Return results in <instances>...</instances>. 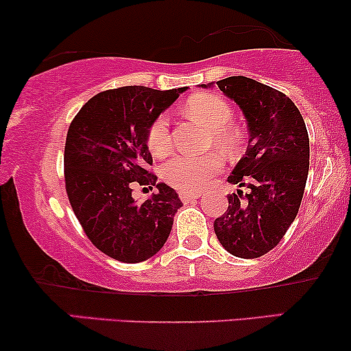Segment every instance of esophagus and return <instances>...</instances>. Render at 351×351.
<instances>
[{
    "instance_id": "34e87169",
    "label": "esophagus",
    "mask_w": 351,
    "mask_h": 351,
    "mask_svg": "<svg viewBox=\"0 0 351 351\" xmlns=\"http://www.w3.org/2000/svg\"><path fill=\"white\" fill-rule=\"evenodd\" d=\"M201 196V193L199 191H182L180 193V199L184 201V203H189V201H195V199H198Z\"/></svg>"
}]
</instances>
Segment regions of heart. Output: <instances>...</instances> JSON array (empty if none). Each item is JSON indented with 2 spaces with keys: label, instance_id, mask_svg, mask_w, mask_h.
Instances as JSON below:
<instances>
[{
  "label": "heart",
  "instance_id": "obj_1",
  "mask_svg": "<svg viewBox=\"0 0 351 351\" xmlns=\"http://www.w3.org/2000/svg\"><path fill=\"white\" fill-rule=\"evenodd\" d=\"M186 110L196 123L210 129V143L225 153H232L238 145V136L230 126L233 110L228 102L215 94H195L186 100ZM147 147L156 158L167 156L174 148L171 121L166 113L158 114L147 129ZM223 167L222 156L217 153L203 156L179 155L162 166V179L180 191H198L208 185L210 177Z\"/></svg>",
  "mask_w": 351,
  "mask_h": 351
}]
</instances>
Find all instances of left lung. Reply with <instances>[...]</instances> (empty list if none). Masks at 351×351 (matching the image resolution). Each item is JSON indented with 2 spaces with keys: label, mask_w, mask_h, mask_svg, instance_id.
Here are the masks:
<instances>
[{
  "label": "left lung",
  "mask_w": 351,
  "mask_h": 351,
  "mask_svg": "<svg viewBox=\"0 0 351 351\" xmlns=\"http://www.w3.org/2000/svg\"><path fill=\"white\" fill-rule=\"evenodd\" d=\"M217 86L246 117L249 145L228 182L249 190L228 195L214 232L230 254L257 258L278 246L299 213L310 166L308 132L281 90L246 76H230Z\"/></svg>",
  "instance_id": "left-lung-1"
}]
</instances>
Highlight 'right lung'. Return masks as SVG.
<instances>
[{
  "mask_svg": "<svg viewBox=\"0 0 351 351\" xmlns=\"http://www.w3.org/2000/svg\"><path fill=\"white\" fill-rule=\"evenodd\" d=\"M184 90L108 89L89 99L70 123L64 152L70 206L89 241L114 261H147L169 237L182 201L174 189L156 184L147 129ZM137 186L158 191L137 204L132 196Z\"/></svg>",
  "mask_w": 351,
  "mask_h": 351,
  "instance_id": "add662e5",
  "label": "right lung"
}]
</instances>
